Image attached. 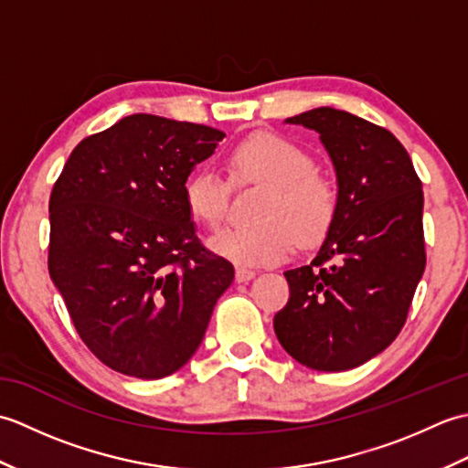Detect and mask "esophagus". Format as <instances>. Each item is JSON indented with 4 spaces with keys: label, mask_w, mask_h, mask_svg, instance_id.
<instances>
[{
    "label": "esophagus",
    "mask_w": 468,
    "mask_h": 468,
    "mask_svg": "<svg viewBox=\"0 0 468 468\" xmlns=\"http://www.w3.org/2000/svg\"><path fill=\"white\" fill-rule=\"evenodd\" d=\"M253 275H255V271L250 270V267H237V270H235V280L239 282V283L250 282Z\"/></svg>",
    "instance_id": "esophagus-1"
}]
</instances>
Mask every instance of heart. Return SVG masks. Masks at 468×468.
<instances>
[{"mask_svg": "<svg viewBox=\"0 0 468 468\" xmlns=\"http://www.w3.org/2000/svg\"><path fill=\"white\" fill-rule=\"evenodd\" d=\"M229 175L235 183L265 185L255 213L260 221L225 227L208 241L215 253L237 265L283 261L295 250L297 237L302 243H314L334 221V185L315 171L314 156L303 146L282 134L260 133L245 138L229 154ZM227 197L229 181L215 168H198L183 186L188 213L207 227L223 221Z\"/></svg>", "mask_w": 468, "mask_h": 468, "instance_id": "obj_1", "label": "heart"}]
</instances>
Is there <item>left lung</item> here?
<instances>
[{
	"label": "left lung",
	"instance_id": "left-lung-1",
	"mask_svg": "<svg viewBox=\"0 0 468 468\" xmlns=\"http://www.w3.org/2000/svg\"><path fill=\"white\" fill-rule=\"evenodd\" d=\"M320 134L337 178V208L310 265L285 271L290 302L273 317L293 360L342 372L384 352L424 273L422 183L390 131L330 106L287 118Z\"/></svg>",
	"mask_w": 468,
	"mask_h": 468
}]
</instances>
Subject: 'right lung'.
I'll return each instance as SVG.
<instances>
[{
  "label": "right lung",
  "instance_id": "1",
  "mask_svg": "<svg viewBox=\"0 0 468 468\" xmlns=\"http://www.w3.org/2000/svg\"><path fill=\"white\" fill-rule=\"evenodd\" d=\"M223 133L133 114L84 138L49 197L48 270L112 370L158 380L201 346L235 270L197 239L183 186Z\"/></svg>",
  "mask_w": 468,
  "mask_h": 468
}]
</instances>
